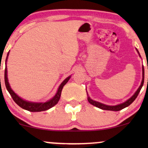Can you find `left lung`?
<instances>
[{
    "label": "left lung",
    "mask_w": 148,
    "mask_h": 148,
    "mask_svg": "<svg viewBox=\"0 0 148 148\" xmlns=\"http://www.w3.org/2000/svg\"><path fill=\"white\" fill-rule=\"evenodd\" d=\"M136 50H137V52H138L139 56H140V57H141L140 54H139L138 50H137V48H136ZM143 82H144V68H143V66H142V81H141L140 86L139 87V88L137 89L136 92H135V94H133V96H131L130 98H129L128 100L125 101V102H124L123 103H121V104H119L118 105H115V106H109V105H106V104H102V103L97 102V101H95L94 100H92V99H91L90 97L88 96V92H87V91H86L87 94H88V102H90L91 104L94 105V106L98 107V108H99L102 109V110H112V111H119V110H122V109L126 108V107H127V106H129L131 104H132L133 101L135 100V98H136L137 97V96H138L139 93V92H140L141 89V88H142V86H143Z\"/></svg>",
    "instance_id": "obj_1"
}]
</instances>
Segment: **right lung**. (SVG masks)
<instances>
[{"label": "right lung", "mask_w": 148, "mask_h": 148, "mask_svg": "<svg viewBox=\"0 0 148 148\" xmlns=\"http://www.w3.org/2000/svg\"><path fill=\"white\" fill-rule=\"evenodd\" d=\"M9 52H8L7 58H6L5 60V86L7 88V90L8 92L11 95L12 98H13V100L15 101V102L17 105L21 107V108L27 110L30 112H41V111L47 110L48 109L51 108L52 107L57 104L58 101L60 100V95H61V92L62 88L64 85L68 82V81L70 79L71 75L69 76L68 77H66L63 82L61 83V84L60 85V86L58 87V89L57 90V92L56 93V94L54 95L53 98L50 99L49 100L46 101L45 102H30V101H27L24 100V99L21 98V97H19L17 94H15L14 92V91L12 90L11 86H10L9 81H8L7 77V61L8 59V56H9Z\"/></svg>", "instance_id": "obj_1"}]
</instances>
